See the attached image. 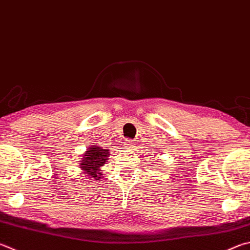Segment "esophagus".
Returning a JSON list of instances; mask_svg holds the SVG:
<instances>
[{
    "label": "esophagus",
    "mask_w": 250,
    "mask_h": 250,
    "mask_svg": "<svg viewBox=\"0 0 250 250\" xmlns=\"http://www.w3.org/2000/svg\"><path fill=\"white\" fill-rule=\"evenodd\" d=\"M125 145H126V147L128 148H130V149H132V148H134V145H135V143L134 142H132V141H128V142L125 143Z\"/></svg>",
    "instance_id": "1"
}]
</instances>
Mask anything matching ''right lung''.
<instances>
[{"label": "right lung", "mask_w": 250, "mask_h": 250, "mask_svg": "<svg viewBox=\"0 0 250 250\" xmlns=\"http://www.w3.org/2000/svg\"><path fill=\"white\" fill-rule=\"evenodd\" d=\"M110 151L108 148H103L98 145H89L86 149L80 163V168L83 170L89 178L99 180L103 178L102 167L107 163Z\"/></svg>", "instance_id": "add662e5"}]
</instances>
